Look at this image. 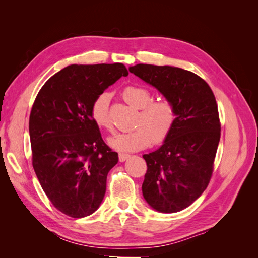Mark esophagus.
Listing matches in <instances>:
<instances>
[{
	"mask_svg": "<svg viewBox=\"0 0 258 258\" xmlns=\"http://www.w3.org/2000/svg\"><path fill=\"white\" fill-rule=\"evenodd\" d=\"M129 157H130L129 154H123V153L118 154V159L120 162H123L124 160H127Z\"/></svg>",
	"mask_w": 258,
	"mask_h": 258,
	"instance_id": "esophagus-1",
	"label": "esophagus"
}]
</instances>
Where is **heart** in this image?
<instances>
[{
    "label": "heart",
    "instance_id": "1",
    "mask_svg": "<svg viewBox=\"0 0 258 258\" xmlns=\"http://www.w3.org/2000/svg\"><path fill=\"white\" fill-rule=\"evenodd\" d=\"M122 97L140 110L137 129L121 132L108 139V144L120 152H136L154 143H161L170 136L176 121V108L169 98L152 99V91L143 86L128 85L122 89ZM111 96L100 92L92 100L89 114L99 128L112 130L110 118Z\"/></svg>",
    "mask_w": 258,
    "mask_h": 258
}]
</instances>
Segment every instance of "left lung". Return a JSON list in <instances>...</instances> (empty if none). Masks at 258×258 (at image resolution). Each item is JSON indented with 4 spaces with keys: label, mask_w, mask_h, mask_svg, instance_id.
<instances>
[{
    "label": "left lung",
    "mask_w": 258,
    "mask_h": 258,
    "mask_svg": "<svg viewBox=\"0 0 258 258\" xmlns=\"http://www.w3.org/2000/svg\"><path fill=\"white\" fill-rule=\"evenodd\" d=\"M129 71L172 100L176 121L160 148L143 155L147 170L142 192L162 213L189 207L208 187L221 139L212 89L200 76L169 66L137 64Z\"/></svg>",
    "instance_id": "obj_1"
}]
</instances>
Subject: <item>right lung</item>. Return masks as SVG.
Segmentation results:
<instances>
[{
    "label": "right lung",
    "mask_w": 258,
    "mask_h": 258,
    "mask_svg": "<svg viewBox=\"0 0 258 258\" xmlns=\"http://www.w3.org/2000/svg\"><path fill=\"white\" fill-rule=\"evenodd\" d=\"M128 70L122 63L71 64L52 75L31 108L32 166L46 196L63 214L81 218L102 202L118 161L92 121V100Z\"/></svg>",
    "instance_id": "right-lung-1"
}]
</instances>
